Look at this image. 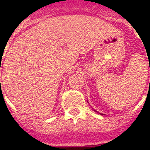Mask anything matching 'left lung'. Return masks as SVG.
<instances>
[{
	"label": "left lung",
	"instance_id": "1",
	"mask_svg": "<svg viewBox=\"0 0 150 150\" xmlns=\"http://www.w3.org/2000/svg\"><path fill=\"white\" fill-rule=\"evenodd\" d=\"M95 111H96V110H95ZM100 114H101V113H100Z\"/></svg>",
	"mask_w": 150,
	"mask_h": 150
}]
</instances>
